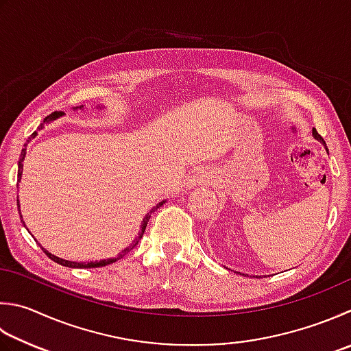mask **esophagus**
Segmentation results:
<instances>
[{"instance_id":"esophagus-1","label":"esophagus","mask_w":351,"mask_h":351,"mask_svg":"<svg viewBox=\"0 0 351 351\" xmlns=\"http://www.w3.org/2000/svg\"><path fill=\"white\" fill-rule=\"evenodd\" d=\"M191 183L193 184H209L210 178L206 173H204V171H198V173H195L193 176V178H191Z\"/></svg>"}]
</instances>
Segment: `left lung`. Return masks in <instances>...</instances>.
<instances>
[{"instance_id":"left-lung-1","label":"left lung","mask_w":351,"mask_h":351,"mask_svg":"<svg viewBox=\"0 0 351 351\" xmlns=\"http://www.w3.org/2000/svg\"><path fill=\"white\" fill-rule=\"evenodd\" d=\"M312 133H313V137L316 138V141H319L321 143H324V145H326V142H324V138H322V137H321V136L318 134V131H316V130L313 128V131H312ZM326 149H327V147H326ZM327 151H328V149H327Z\"/></svg>"}]
</instances>
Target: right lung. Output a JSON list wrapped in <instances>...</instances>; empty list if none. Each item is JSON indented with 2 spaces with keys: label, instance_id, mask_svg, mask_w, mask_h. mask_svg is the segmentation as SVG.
I'll use <instances>...</instances> for the list:
<instances>
[{
  "label": "right lung",
  "instance_id": "1",
  "mask_svg": "<svg viewBox=\"0 0 351 351\" xmlns=\"http://www.w3.org/2000/svg\"><path fill=\"white\" fill-rule=\"evenodd\" d=\"M73 110H84V105H79V107H75ZM61 116H64V113L62 111H53L51 114H49L47 117L44 119V122L39 125L38 127V130L35 131V133H33L30 137H29V141L27 142H30V138H35L36 136H38V131L39 130H43L44 128V125L45 123H49V122H51V121H55V119H58V117H61ZM25 149H27V143H24V148H23V151H21V156H19V160H18V182L21 180V176H23V162H24V157H25ZM165 203V200L163 202H160L158 204H156V206L149 210V213L143 217V221H142V224H141V230H138V234H137V237L134 238V241L130 244L128 247H125L121 254H119L116 258H108V260H101V261H90V263H77V261H67V260H62V258H59V256H56V255H51L49 250H45L41 244H39V246H41V249L44 250L45 252V255H47L50 260H53L55 263H58V264H61V266H65V267H76V269H91V267H102V266H107V264H111V263H114V261H117V260H121V258L123 256V255H127L131 249H133L136 244L138 243V240H141V238L143 237V232H145V228H147V224H148V220L151 218V214L154 213V210H157L158 208L162 206V204ZM18 210H21L19 209V202H18ZM21 214V213H19ZM21 221H23V224H24V228H25V223H24V220H23V215H21Z\"/></svg>",
  "mask_w": 351,
  "mask_h": 351
}]
</instances>
